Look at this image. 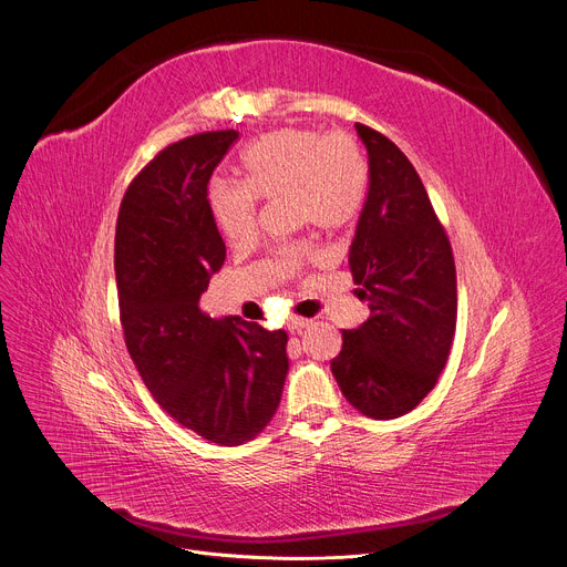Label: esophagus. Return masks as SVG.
<instances>
[{
  "mask_svg": "<svg viewBox=\"0 0 567 567\" xmlns=\"http://www.w3.org/2000/svg\"><path fill=\"white\" fill-rule=\"evenodd\" d=\"M287 326H289V330H291V332H298V330H302V328L310 326V319H302V317H291Z\"/></svg>",
  "mask_w": 567,
  "mask_h": 567,
  "instance_id": "34e87169",
  "label": "esophagus"
}]
</instances>
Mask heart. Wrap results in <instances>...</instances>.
<instances>
[{"label":"heart","instance_id":"b5f03b06","mask_svg":"<svg viewBox=\"0 0 567 567\" xmlns=\"http://www.w3.org/2000/svg\"><path fill=\"white\" fill-rule=\"evenodd\" d=\"M367 183L369 167L352 135L287 126L255 140L241 153L239 183L215 178L208 203L221 235L239 248L257 235V200L287 196L296 221L337 230L362 210ZM305 255L302 244L278 248V269L296 274Z\"/></svg>","mask_w":567,"mask_h":567}]
</instances>
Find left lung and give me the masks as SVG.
I'll return each mask as SVG.
<instances>
[{
	"label": "left lung",
	"instance_id": "1",
	"mask_svg": "<svg viewBox=\"0 0 567 567\" xmlns=\"http://www.w3.org/2000/svg\"><path fill=\"white\" fill-rule=\"evenodd\" d=\"M354 126L369 151V194L350 271L371 317L341 330L330 367L357 411L391 421L419 406L445 369L456 330V269L414 165L380 131Z\"/></svg>",
	"mask_w": 567,
	"mask_h": 567
}]
</instances>
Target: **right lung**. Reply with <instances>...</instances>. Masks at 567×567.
<instances>
[{"instance_id":"obj_1","label":"right lung","mask_w":567,"mask_h":567,"mask_svg":"<svg viewBox=\"0 0 567 567\" xmlns=\"http://www.w3.org/2000/svg\"><path fill=\"white\" fill-rule=\"evenodd\" d=\"M237 137L233 128L205 131L163 148L131 181L115 230L133 364L178 425L219 445H241L271 423L289 371L285 330L200 310L226 260L208 183Z\"/></svg>"}]
</instances>
